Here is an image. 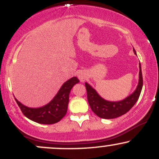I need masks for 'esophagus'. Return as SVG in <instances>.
<instances>
[{"instance_id": "34e87169", "label": "esophagus", "mask_w": 159, "mask_h": 159, "mask_svg": "<svg viewBox=\"0 0 159 159\" xmlns=\"http://www.w3.org/2000/svg\"><path fill=\"white\" fill-rule=\"evenodd\" d=\"M77 75L81 81H84L86 77H87V74H86L85 72H84V71H79V72H78Z\"/></svg>"}]
</instances>
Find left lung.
I'll return each mask as SVG.
<instances>
[{
  "label": "left lung",
  "instance_id": "obj_1",
  "mask_svg": "<svg viewBox=\"0 0 159 159\" xmlns=\"http://www.w3.org/2000/svg\"><path fill=\"white\" fill-rule=\"evenodd\" d=\"M134 51L136 54L135 50ZM139 81L136 90L124 99L118 102H111L102 98L96 90L93 88L88 83L86 82L85 87L87 93V100L92 111L98 117L102 119H114L125 114L134 106L139 98L143 87V76L141 67L139 63Z\"/></svg>",
  "mask_w": 159,
  "mask_h": 159
}]
</instances>
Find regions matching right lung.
<instances>
[{
  "instance_id": "add662e5",
  "label": "right lung",
  "mask_w": 159,
  "mask_h": 159,
  "mask_svg": "<svg viewBox=\"0 0 159 159\" xmlns=\"http://www.w3.org/2000/svg\"><path fill=\"white\" fill-rule=\"evenodd\" d=\"M79 81L77 77L71 78L61 86L52 101L43 107H29L22 105L16 98L15 100L23 114L32 121L40 124L56 123L66 114L69 93L73 86Z\"/></svg>"
}]
</instances>
